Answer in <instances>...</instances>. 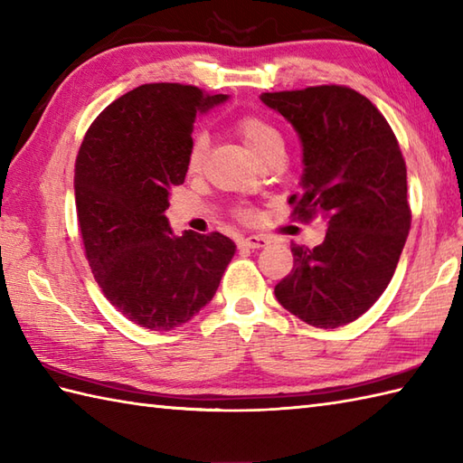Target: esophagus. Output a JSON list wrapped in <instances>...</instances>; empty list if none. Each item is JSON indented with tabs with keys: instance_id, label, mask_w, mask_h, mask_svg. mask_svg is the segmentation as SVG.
Segmentation results:
<instances>
[{
	"instance_id": "obj_1",
	"label": "esophagus",
	"mask_w": 463,
	"mask_h": 463,
	"mask_svg": "<svg viewBox=\"0 0 463 463\" xmlns=\"http://www.w3.org/2000/svg\"><path fill=\"white\" fill-rule=\"evenodd\" d=\"M269 244V239L262 237V234H250V237H244L239 241V247L242 249H262Z\"/></svg>"
}]
</instances>
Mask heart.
Returning <instances> with one entry per match:
<instances>
[{
  "mask_svg": "<svg viewBox=\"0 0 463 463\" xmlns=\"http://www.w3.org/2000/svg\"><path fill=\"white\" fill-rule=\"evenodd\" d=\"M232 127L257 159H260L262 155H267L274 149H282L284 141H282L280 131L270 121L264 119V117L241 115L239 119H234ZM206 149H209V139H206V135L201 131L194 133L189 143V151H186V171L189 173L201 171ZM241 216L242 219H249L250 213L242 211Z\"/></svg>",
  "mask_w": 463,
  "mask_h": 463,
  "instance_id": "b5f03b06",
  "label": "heart"
}]
</instances>
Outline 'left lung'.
I'll list each match as a JSON object with an SVG mask.
<instances>
[{
	"label": "left lung",
	"mask_w": 463,
	"mask_h": 463,
	"mask_svg": "<svg viewBox=\"0 0 463 463\" xmlns=\"http://www.w3.org/2000/svg\"><path fill=\"white\" fill-rule=\"evenodd\" d=\"M302 141V193L292 216L324 214L318 247L292 244L294 267L274 294L310 326L338 328L386 290L411 224L406 161L394 131L366 97L344 85L262 93Z\"/></svg>",
	"instance_id": "1"
}]
</instances>
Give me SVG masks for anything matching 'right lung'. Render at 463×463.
Wrapping results in <instances>:
<instances>
[{"label":"right lung","instance_id":"obj_1","mask_svg":"<svg viewBox=\"0 0 463 463\" xmlns=\"http://www.w3.org/2000/svg\"><path fill=\"white\" fill-rule=\"evenodd\" d=\"M222 101L194 85L146 83L105 107L83 137L75 204L85 257L105 298L143 328L189 322L237 250L221 232L175 237L165 216L184 183L196 115Z\"/></svg>","mask_w":463,"mask_h":463}]
</instances>
